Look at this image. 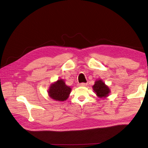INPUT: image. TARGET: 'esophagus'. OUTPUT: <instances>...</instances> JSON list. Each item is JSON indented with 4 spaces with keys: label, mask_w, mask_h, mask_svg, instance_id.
<instances>
[{
    "label": "esophagus",
    "mask_w": 148,
    "mask_h": 148,
    "mask_svg": "<svg viewBox=\"0 0 148 148\" xmlns=\"http://www.w3.org/2000/svg\"><path fill=\"white\" fill-rule=\"evenodd\" d=\"M87 84L86 83H80V84H78V86H82V87H85L87 86Z\"/></svg>",
    "instance_id": "1"
}]
</instances>
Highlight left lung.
Returning a JSON list of instances; mask_svg holds the SVG:
<instances>
[{
  "label": "left lung",
  "instance_id": "left-lung-1",
  "mask_svg": "<svg viewBox=\"0 0 148 148\" xmlns=\"http://www.w3.org/2000/svg\"><path fill=\"white\" fill-rule=\"evenodd\" d=\"M94 91L96 92L97 95L99 97H106L110 92V89L108 87L106 86L102 80H97L95 82L93 86Z\"/></svg>",
  "mask_w": 148,
  "mask_h": 148
}]
</instances>
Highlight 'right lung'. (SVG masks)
Segmentation results:
<instances>
[{"instance_id":"add662e5","label":"right lung","mask_w":148,"mask_h":148,"mask_svg":"<svg viewBox=\"0 0 148 148\" xmlns=\"http://www.w3.org/2000/svg\"><path fill=\"white\" fill-rule=\"evenodd\" d=\"M71 91V87L66 86L63 80L59 79L50 86L49 95L50 97L54 100L64 101L68 99Z\"/></svg>"}]
</instances>
